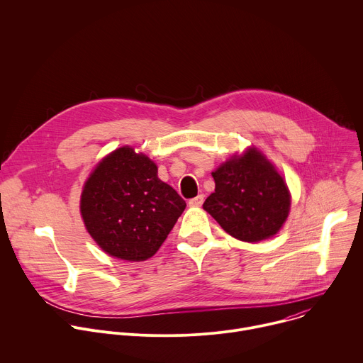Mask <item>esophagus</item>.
<instances>
[{"label":"esophagus","mask_w":363,"mask_h":363,"mask_svg":"<svg viewBox=\"0 0 363 363\" xmlns=\"http://www.w3.org/2000/svg\"><path fill=\"white\" fill-rule=\"evenodd\" d=\"M203 203V195H198L192 199H189V206H201Z\"/></svg>","instance_id":"obj_1"}]
</instances>
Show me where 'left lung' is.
<instances>
[{
    "instance_id": "left-lung-1",
    "label": "left lung",
    "mask_w": 363,
    "mask_h": 363,
    "mask_svg": "<svg viewBox=\"0 0 363 363\" xmlns=\"http://www.w3.org/2000/svg\"><path fill=\"white\" fill-rule=\"evenodd\" d=\"M215 192L203 209L225 232L245 242L275 235L288 218L291 195L284 178L257 150L233 158L212 172Z\"/></svg>"
}]
</instances>
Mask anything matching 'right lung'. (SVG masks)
<instances>
[{
    "label": "right lung",
    "mask_w": 363,
    "mask_h": 363,
    "mask_svg": "<svg viewBox=\"0 0 363 363\" xmlns=\"http://www.w3.org/2000/svg\"><path fill=\"white\" fill-rule=\"evenodd\" d=\"M186 203L158 178L157 165L123 147L104 158L85 182L81 215L111 257L145 261L162 245Z\"/></svg>",
    "instance_id": "right-lung-1"
}]
</instances>
